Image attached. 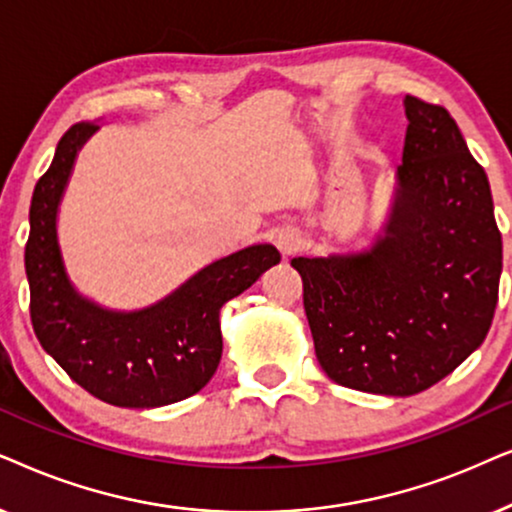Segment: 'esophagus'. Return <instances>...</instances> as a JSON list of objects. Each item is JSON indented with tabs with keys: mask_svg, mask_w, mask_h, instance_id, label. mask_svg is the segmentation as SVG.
I'll return each instance as SVG.
<instances>
[{
	"mask_svg": "<svg viewBox=\"0 0 512 512\" xmlns=\"http://www.w3.org/2000/svg\"><path fill=\"white\" fill-rule=\"evenodd\" d=\"M276 245L285 257L295 255V252L302 248V236H299V231L295 229H281L276 236Z\"/></svg>",
	"mask_w": 512,
	"mask_h": 512,
	"instance_id": "1",
	"label": "esophagus"
}]
</instances>
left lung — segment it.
<instances>
[{
  "label": "left lung",
  "instance_id": "left-lung-1",
  "mask_svg": "<svg viewBox=\"0 0 512 512\" xmlns=\"http://www.w3.org/2000/svg\"><path fill=\"white\" fill-rule=\"evenodd\" d=\"M405 117L403 166L374 243L290 262L323 372L398 398L438 384L485 342L503 267L487 173L456 121L412 95Z\"/></svg>",
  "mask_w": 512,
  "mask_h": 512
}]
</instances>
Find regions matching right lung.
I'll return each mask as SVG.
<instances>
[{
  "label": "right lung",
  "instance_id": "add662e5",
  "mask_svg": "<svg viewBox=\"0 0 512 512\" xmlns=\"http://www.w3.org/2000/svg\"><path fill=\"white\" fill-rule=\"evenodd\" d=\"M98 124H74L39 177L30 206L25 274L44 351L81 388L117 407H163L199 393L222 358L220 309L281 262L274 245L222 257L138 311H114L74 288L58 243V208L74 161Z\"/></svg>",
  "mask_w": 512,
  "mask_h": 512
}]
</instances>
